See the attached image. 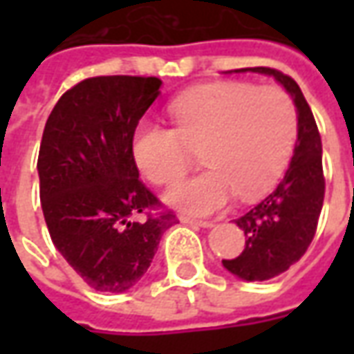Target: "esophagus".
<instances>
[{
  "instance_id": "1",
  "label": "esophagus",
  "mask_w": 354,
  "mask_h": 354,
  "mask_svg": "<svg viewBox=\"0 0 354 354\" xmlns=\"http://www.w3.org/2000/svg\"><path fill=\"white\" fill-rule=\"evenodd\" d=\"M180 222L199 225V227H212V222H210V220H195V218H189V216H180Z\"/></svg>"
}]
</instances>
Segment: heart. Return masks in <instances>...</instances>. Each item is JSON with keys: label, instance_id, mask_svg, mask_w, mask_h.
Returning a JSON list of instances; mask_svg holds the SVG:
<instances>
[{"label": "heart", "instance_id": "1", "mask_svg": "<svg viewBox=\"0 0 354 354\" xmlns=\"http://www.w3.org/2000/svg\"><path fill=\"white\" fill-rule=\"evenodd\" d=\"M174 129L140 124L132 157L157 185L184 176L193 153L205 172L165 193L170 207L187 214H212L235 195L250 203L279 184L297 140V111L279 87L220 81L192 88L170 104Z\"/></svg>", "mask_w": 354, "mask_h": 354}]
</instances>
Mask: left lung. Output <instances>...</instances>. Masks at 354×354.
Returning <instances> with one entry per match:
<instances>
[{
	"mask_svg": "<svg viewBox=\"0 0 354 354\" xmlns=\"http://www.w3.org/2000/svg\"><path fill=\"white\" fill-rule=\"evenodd\" d=\"M235 72L271 75L292 96L297 111V140L281 184L252 210L235 220L246 235V246L223 267L243 281H269L296 263L311 245L324 201L322 144L315 117L296 81L273 68Z\"/></svg>",
	"mask_w": 354,
	"mask_h": 354,
	"instance_id": "1",
	"label": "left lung"
}]
</instances>
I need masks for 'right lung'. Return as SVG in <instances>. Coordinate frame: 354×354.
<instances>
[{"label":"right lung","instance_id":"add662e5","mask_svg":"<svg viewBox=\"0 0 354 354\" xmlns=\"http://www.w3.org/2000/svg\"><path fill=\"white\" fill-rule=\"evenodd\" d=\"M157 77L102 75L66 91L43 131L37 172L53 245L88 286L121 294L144 277L172 212L140 182L132 136L161 94Z\"/></svg>","mask_w":354,"mask_h":354}]
</instances>
